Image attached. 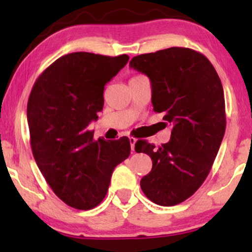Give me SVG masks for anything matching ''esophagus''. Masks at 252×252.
Listing matches in <instances>:
<instances>
[{"label":"esophagus","mask_w":252,"mask_h":252,"mask_svg":"<svg viewBox=\"0 0 252 252\" xmlns=\"http://www.w3.org/2000/svg\"><path fill=\"white\" fill-rule=\"evenodd\" d=\"M129 141H130V147H131V150L134 152L135 150V143H136V138L135 137H129Z\"/></svg>","instance_id":"1"}]
</instances>
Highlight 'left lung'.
I'll return each mask as SVG.
<instances>
[{
	"label": "left lung",
	"mask_w": 252,
	"mask_h": 252,
	"mask_svg": "<svg viewBox=\"0 0 252 252\" xmlns=\"http://www.w3.org/2000/svg\"><path fill=\"white\" fill-rule=\"evenodd\" d=\"M129 65L149 78L154 111L172 126L169 142L158 148L135 143L153 160L141 189L155 204L174 206L194 194L215 162L226 126L221 82L210 60L190 48L141 54Z\"/></svg>",
	"instance_id": "obj_1"
}]
</instances>
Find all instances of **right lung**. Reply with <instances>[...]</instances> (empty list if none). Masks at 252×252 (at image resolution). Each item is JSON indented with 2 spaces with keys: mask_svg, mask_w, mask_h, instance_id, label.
<instances>
[{
  "mask_svg": "<svg viewBox=\"0 0 252 252\" xmlns=\"http://www.w3.org/2000/svg\"><path fill=\"white\" fill-rule=\"evenodd\" d=\"M129 57L76 52L60 57L34 83L27 104L31 147L59 199L78 210L99 205L115 167L130 155V141L94 140L88 130L104 105V86Z\"/></svg>",
  "mask_w": 252,
  "mask_h": 252,
  "instance_id": "right-lung-1",
  "label": "right lung"
}]
</instances>
